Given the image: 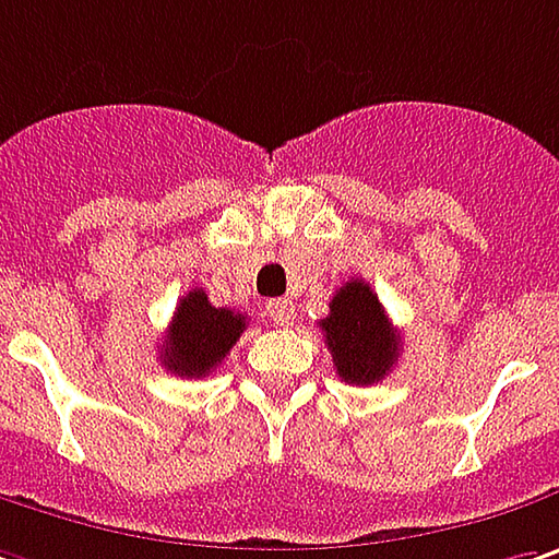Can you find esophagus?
<instances>
[{
    "label": "esophagus",
    "instance_id": "1",
    "mask_svg": "<svg viewBox=\"0 0 559 559\" xmlns=\"http://www.w3.org/2000/svg\"><path fill=\"white\" fill-rule=\"evenodd\" d=\"M265 312H269V319H272L278 328L294 325V319H297V312H294V304H290V300H269Z\"/></svg>",
    "mask_w": 559,
    "mask_h": 559
}]
</instances>
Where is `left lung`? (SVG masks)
I'll return each mask as SVG.
<instances>
[{
  "label": "left lung",
  "instance_id": "8db88e82",
  "mask_svg": "<svg viewBox=\"0 0 559 559\" xmlns=\"http://www.w3.org/2000/svg\"><path fill=\"white\" fill-rule=\"evenodd\" d=\"M325 344L334 369L347 384H376L388 376L401 356V334L391 328L384 306L366 281H347L328 304Z\"/></svg>",
  "mask_w": 559,
  "mask_h": 559
}]
</instances>
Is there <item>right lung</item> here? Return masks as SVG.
Here are the masks:
<instances>
[{"label": "right lung", "instance_id": "right-lung-1", "mask_svg": "<svg viewBox=\"0 0 559 559\" xmlns=\"http://www.w3.org/2000/svg\"><path fill=\"white\" fill-rule=\"evenodd\" d=\"M247 319L234 309L209 304L206 290H190L183 297L168 334L162 341V362L181 378H206L231 353L243 334Z\"/></svg>", "mask_w": 559, "mask_h": 559}]
</instances>
